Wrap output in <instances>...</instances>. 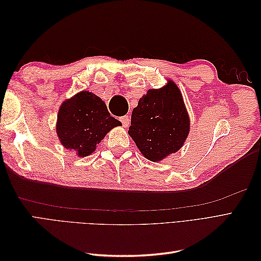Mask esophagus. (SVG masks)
Returning <instances> with one entry per match:
<instances>
[{
	"instance_id": "esophagus-1",
	"label": "esophagus",
	"mask_w": 261,
	"mask_h": 261,
	"mask_svg": "<svg viewBox=\"0 0 261 261\" xmlns=\"http://www.w3.org/2000/svg\"><path fill=\"white\" fill-rule=\"evenodd\" d=\"M120 120H121V122H122V124H123L124 127H128V126H129V122H130L128 115H124V116H122V117L120 118Z\"/></svg>"
}]
</instances>
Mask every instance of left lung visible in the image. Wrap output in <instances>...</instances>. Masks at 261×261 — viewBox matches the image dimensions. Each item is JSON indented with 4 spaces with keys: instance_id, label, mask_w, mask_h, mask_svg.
<instances>
[{
    "instance_id": "obj_1",
    "label": "left lung",
    "mask_w": 261,
    "mask_h": 261,
    "mask_svg": "<svg viewBox=\"0 0 261 261\" xmlns=\"http://www.w3.org/2000/svg\"><path fill=\"white\" fill-rule=\"evenodd\" d=\"M189 117L178 87L172 81L161 89H150L133 110L128 134L150 161H161L183 146Z\"/></svg>"
}]
</instances>
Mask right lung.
<instances>
[{
  "mask_svg": "<svg viewBox=\"0 0 261 261\" xmlns=\"http://www.w3.org/2000/svg\"><path fill=\"white\" fill-rule=\"evenodd\" d=\"M121 122L110 115L103 101L89 91H82L61 106L57 133L66 149L87 156Z\"/></svg>",
  "mask_w": 261,
  "mask_h": 261,
  "instance_id": "add662e5",
  "label": "right lung"
}]
</instances>
